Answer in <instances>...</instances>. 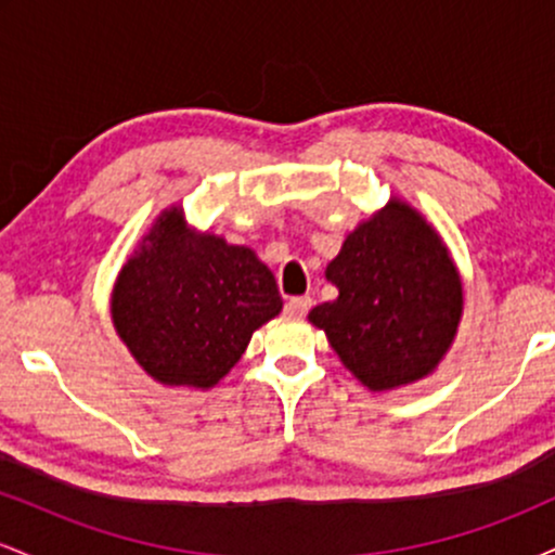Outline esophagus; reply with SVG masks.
Returning a JSON list of instances; mask_svg holds the SVG:
<instances>
[{
	"label": "esophagus",
	"mask_w": 555,
	"mask_h": 555,
	"mask_svg": "<svg viewBox=\"0 0 555 555\" xmlns=\"http://www.w3.org/2000/svg\"><path fill=\"white\" fill-rule=\"evenodd\" d=\"M310 308H313V299H310V297H292L289 302H286L284 310H286V315L302 318Z\"/></svg>",
	"instance_id": "esophagus-1"
}]
</instances>
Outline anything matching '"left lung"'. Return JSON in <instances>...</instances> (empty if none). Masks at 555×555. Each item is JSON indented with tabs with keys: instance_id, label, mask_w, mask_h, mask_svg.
<instances>
[{
	"instance_id": "8db88e82",
	"label": "left lung",
	"mask_w": 555,
	"mask_h": 555,
	"mask_svg": "<svg viewBox=\"0 0 555 555\" xmlns=\"http://www.w3.org/2000/svg\"><path fill=\"white\" fill-rule=\"evenodd\" d=\"M326 279L339 297L308 321L362 386L391 391L436 373L460 331L464 286L443 237L415 206L388 197L347 234Z\"/></svg>"
}]
</instances>
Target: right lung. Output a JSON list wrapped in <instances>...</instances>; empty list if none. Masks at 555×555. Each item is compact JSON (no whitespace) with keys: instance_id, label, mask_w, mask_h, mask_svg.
Returning <instances> with one entry per match:
<instances>
[{"instance_id":"right-lung-1","label":"right lung","mask_w":555,"mask_h":555,"mask_svg":"<svg viewBox=\"0 0 555 555\" xmlns=\"http://www.w3.org/2000/svg\"><path fill=\"white\" fill-rule=\"evenodd\" d=\"M276 279L245 245L190 227L182 206L156 216L117 273V336L156 384L208 391L237 365L253 331L282 313Z\"/></svg>"}]
</instances>
